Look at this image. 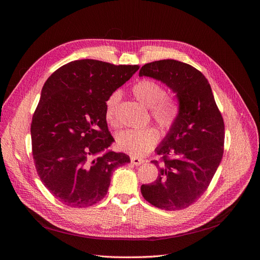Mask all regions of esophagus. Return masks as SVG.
<instances>
[{
	"mask_svg": "<svg viewBox=\"0 0 260 260\" xmlns=\"http://www.w3.org/2000/svg\"><path fill=\"white\" fill-rule=\"evenodd\" d=\"M131 162L133 164V165H142L143 162H144V159H142V158H139V157H137V156H131Z\"/></svg>",
	"mask_w": 260,
	"mask_h": 260,
	"instance_id": "obj_1",
	"label": "esophagus"
}]
</instances>
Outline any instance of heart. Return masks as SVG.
I'll return each mask as SVG.
<instances>
[{
	"instance_id": "b5f03b06",
	"label": "heart",
	"mask_w": 260,
	"mask_h": 260,
	"mask_svg": "<svg viewBox=\"0 0 260 260\" xmlns=\"http://www.w3.org/2000/svg\"><path fill=\"white\" fill-rule=\"evenodd\" d=\"M135 98L149 108V113L157 124L164 130H169L175 124L179 115V105L174 96L166 93L164 86L152 79H142L132 86ZM120 94L114 92L105 103V118L109 124L117 125V107ZM158 132L154 128L129 129L117 136V145L122 151L136 156L147 154L158 141Z\"/></svg>"
}]
</instances>
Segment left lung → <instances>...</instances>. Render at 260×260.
<instances>
[{
	"label": "left lung",
	"mask_w": 260,
	"mask_h": 260,
	"mask_svg": "<svg viewBox=\"0 0 260 260\" xmlns=\"http://www.w3.org/2000/svg\"><path fill=\"white\" fill-rule=\"evenodd\" d=\"M168 85L177 94L179 115L156 152L162 157L152 162L159 174L141 193L153 206L180 210L205 193L222 159L224 122L208 80L200 70L175 59L148 62L140 69Z\"/></svg>",
	"instance_id": "left-lung-1"
}]
</instances>
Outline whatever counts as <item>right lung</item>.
Returning <instances> with one entry per match:
<instances>
[{
	"instance_id": "1",
	"label": "right lung",
	"mask_w": 260,
	"mask_h": 260,
	"mask_svg": "<svg viewBox=\"0 0 260 260\" xmlns=\"http://www.w3.org/2000/svg\"><path fill=\"white\" fill-rule=\"evenodd\" d=\"M139 68L80 59L45 81L31 122L32 155L44 186L65 205L89 207L104 199L113 171L130 161L123 153H105L114 142L105 103Z\"/></svg>"
}]
</instances>
